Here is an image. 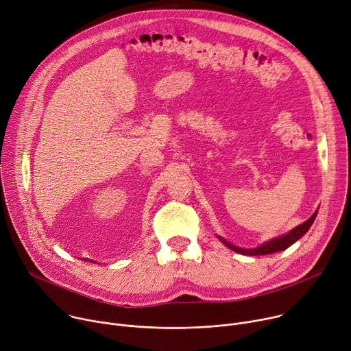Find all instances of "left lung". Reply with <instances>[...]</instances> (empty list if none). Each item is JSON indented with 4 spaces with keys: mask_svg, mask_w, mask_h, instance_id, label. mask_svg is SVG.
<instances>
[{
    "mask_svg": "<svg viewBox=\"0 0 351 351\" xmlns=\"http://www.w3.org/2000/svg\"><path fill=\"white\" fill-rule=\"evenodd\" d=\"M315 217H317V211L313 214V217L310 219H307L304 223L298 225L297 228H294L293 230H290L287 234L285 236H280V237H276V239H272L271 241H267L264 244H261L260 247L257 248H240V247H234L230 243L225 241L222 237H219L222 240L223 244H226L230 250H233V252L236 253H240L243 256H264V254H272V253H276V252H282V250H286L287 247H290L293 243H295L300 237L304 236L308 229L311 228L313 222L315 221Z\"/></svg>",
    "mask_w": 351,
    "mask_h": 351,
    "instance_id": "8db88e82",
    "label": "left lung"
}]
</instances>
